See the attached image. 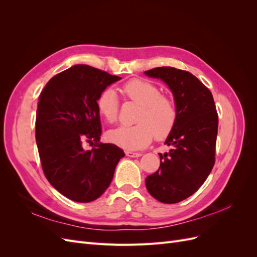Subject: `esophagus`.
Listing matches in <instances>:
<instances>
[{
    "instance_id": "34e87169",
    "label": "esophagus",
    "mask_w": 257,
    "mask_h": 257,
    "mask_svg": "<svg viewBox=\"0 0 257 257\" xmlns=\"http://www.w3.org/2000/svg\"><path fill=\"white\" fill-rule=\"evenodd\" d=\"M125 154L130 158H138V157H142V153L141 152H134L132 150H125Z\"/></svg>"
}]
</instances>
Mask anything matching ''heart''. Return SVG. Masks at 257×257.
<instances>
[{"label": "heart", "instance_id": "b5f03b06", "mask_svg": "<svg viewBox=\"0 0 257 257\" xmlns=\"http://www.w3.org/2000/svg\"><path fill=\"white\" fill-rule=\"evenodd\" d=\"M124 97L141 106L135 116V125L110 131L108 139L125 149H141L155 139L166 138L176 125L178 108L173 97L162 94L160 88L143 79H131L121 89ZM99 114L108 123L118 119L119 102L112 89H105L96 99Z\"/></svg>", "mask_w": 257, "mask_h": 257}]
</instances>
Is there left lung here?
<instances>
[{
  "mask_svg": "<svg viewBox=\"0 0 257 257\" xmlns=\"http://www.w3.org/2000/svg\"><path fill=\"white\" fill-rule=\"evenodd\" d=\"M145 74L164 81L178 108L176 125L160 153L158 172L146 178L147 190L164 204H176L195 193L215 162L217 112L211 92L191 73L175 67H155Z\"/></svg>",
  "mask_w": 257,
  "mask_h": 257,
  "instance_id": "left-lung-1",
  "label": "left lung"
}]
</instances>
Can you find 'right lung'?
Masks as SVG:
<instances>
[{
    "mask_svg": "<svg viewBox=\"0 0 257 257\" xmlns=\"http://www.w3.org/2000/svg\"><path fill=\"white\" fill-rule=\"evenodd\" d=\"M121 77L75 65L47 82L38 99L36 144L43 172L62 195L77 203L95 200L109 186L124 152L102 135L96 99ZM90 143L91 151L84 144Z\"/></svg>",
    "mask_w": 257,
    "mask_h": 257,
    "instance_id": "obj_1",
    "label": "right lung"
}]
</instances>
